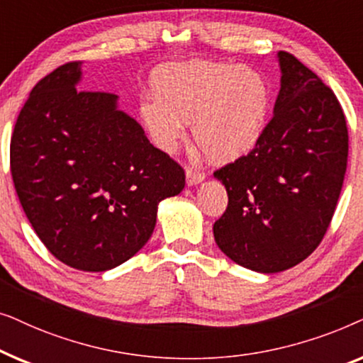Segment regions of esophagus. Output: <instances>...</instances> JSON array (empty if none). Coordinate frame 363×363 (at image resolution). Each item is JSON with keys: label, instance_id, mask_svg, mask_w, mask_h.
<instances>
[{"label": "esophagus", "instance_id": "obj_1", "mask_svg": "<svg viewBox=\"0 0 363 363\" xmlns=\"http://www.w3.org/2000/svg\"><path fill=\"white\" fill-rule=\"evenodd\" d=\"M205 180V173L200 172V170H195L193 167H188L186 168V183L190 186L193 185H198V183H201Z\"/></svg>", "mask_w": 363, "mask_h": 363}]
</instances>
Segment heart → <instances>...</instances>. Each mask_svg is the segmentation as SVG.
<instances>
[{
	"mask_svg": "<svg viewBox=\"0 0 363 363\" xmlns=\"http://www.w3.org/2000/svg\"><path fill=\"white\" fill-rule=\"evenodd\" d=\"M155 97L138 112L153 142L173 152L191 122L193 140L216 163L250 153L264 133L271 112V87L256 69L226 62L191 61L158 69Z\"/></svg>",
	"mask_w": 363,
	"mask_h": 363,
	"instance_id": "heart-1",
	"label": "heart"
}]
</instances>
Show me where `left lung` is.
<instances>
[{"label":"left lung","instance_id":"8db88e82","mask_svg":"<svg viewBox=\"0 0 363 363\" xmlns=\"http://www.w3.org/2000/svg\"><path fill=\"white\" fill-rule=\"evenodd\" d=\"M274 116L247 155L215 172L228 208L213 225L220 250L272 274L304 261L334 216L349 155L335 94L292 54L279 51Z\"/></svg>","mask_w":363,"mask_h":363}]
</instances>
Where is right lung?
<instances>
[{"instance_id": "obj_1", "label": "right lung", "mask_w": 363, "mask_h": 363, "mask_svg": "<svg viewBox=\"0 0 363 363\" xmlns=\"http://www.w3.org/2000/svg\"><path fill=\"white\" fill-rule=\"evenodd\" d=\"M82 62L33 87L9 158L18 198L49 252L79 271L121 266L145 246L158 203L185 188V172L148 142L116 94L77 91Z\"/></svg>"}]
</instances>
